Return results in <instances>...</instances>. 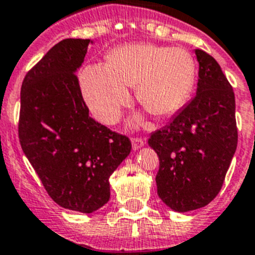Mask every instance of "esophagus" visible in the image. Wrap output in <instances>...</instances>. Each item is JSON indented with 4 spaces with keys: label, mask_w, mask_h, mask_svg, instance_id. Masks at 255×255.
I'll return each mask as SVG.
<instances>
[{
    "label": "esophagus",
    "mask_w": 255,
    "mask_h": 255,
    "mask_svg": "<svg viewBox=\"0 0 255 255\" xmlns=\"http://www.w3.org/2000/svg\"><path fill=\"white\" fill-rule=\"evenodd\" d=\"M146 143V138H142V137H133L132 138V145H133L134 150H138L141 146H143Z\"/></svg>",
    "instance_id": "34e87169"
}]
</instances>
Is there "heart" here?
<instances>
[{"label": "heart", "instance_id": "1", "mask_svg": "<svg viewBox=\"0 0 255 255\" xmlns=\"http://www.w3.org/2000/svg\"><path fill=\"white\" fill-rule=\"evenodd\" d=\"M195 78L196 64L187 50L140 43L113 50L105 65H88L81 86L95 118L113 125L129 100L127 88L136 87L137 100L147 112L164 117L185 104Z\"/></svg>", "mask_w": 255, "mask_h": 255}]
</instances>
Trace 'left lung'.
<instances>
[{
    "mask_svg": "<svg viewBox=\"0 0 255 255\" xmlns=\"http://www.w3.org/2000/svg\"><path fill=\"white\" fill-rule=\"evenodd\" d=\"M196 95L149 138L159 156L158 195L170 209L208 205L221 191L238 146L235 94L220 64L203 50Z\"/></svg>",
    "mask_w": 255,
    "mask_h": 255,
    "instance_id": "left-lung-1",
    "label": "left lung"
}]
</instances>
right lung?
Returning <instances> with one entry per match:
<instances>
[{
	"label": "right lung",
	"instance_id": "add662e5",
	"mask_svg": "<svg viewBox=\"0 0 255 255\" xmlns=\"http://www.w3.org/2000/svg\"><path fill=\"white\" fill-rule=\"evenodd\" d=\"M90 42L63 39L26 73L17 127L21 149L50 198L82 213L109 201V177L132 147L127 136L90 117L75 74Z\"/></svg>",
	"mask_w": 255,
	"mask_h": 255
}]
</instances>
